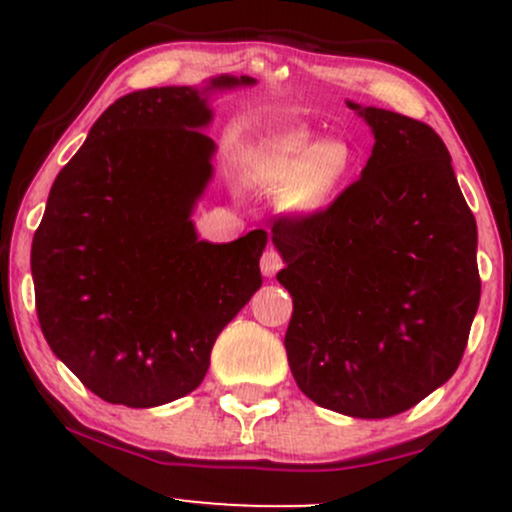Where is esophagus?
I'll list each match as a JSON object with an SVG mask.
<instances>
[{
	"mask_svg": "<svg viewBox=\"0 0 512 512\" xmlns=\"http://www.w3.org/2000/svg\"><path fill=\"white\" fill-rule=\"evenodd\" d=\"M281 267H284V260H281V255L274 248H267V250L262 252L260 269H262L264 276H274Z\"/></svg>",
	"mask_w": 512,
	"mask_h": 512,
	"instance_id": "obj_1",
	"label": "esophagus"
}]
</instances>
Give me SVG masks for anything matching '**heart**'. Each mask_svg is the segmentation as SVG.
<instances>
[{"mask_svg":"<svg viewBox=\"0 0 512 512\" xmlns=\"http://www.w3.org/2000/svg\"><path fill=\"white\" fill-rule=\"evenodd\" d=\"M351 166L354 154L346 142L313 144L305 132H286L252 154L248 180L264 192L281 195V207L289 214L310 216L330 204Z\"/></svg>","mask_w":512,"mask_h":512,"instance_id":"b5f03b06","label":"heart"}]
</instances>
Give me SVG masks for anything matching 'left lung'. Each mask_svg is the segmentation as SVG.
<instances>
[{
    "instance_id": "left-lung-1",
    "label": "left lung",
    "mask_w": 512,
    "mask_h": 512,
    "mask_svg": "<svg viewBox=\"0 0 512 512\" xmlns=\"http://www.w3.org/2000/svg\"><path fill=\"white\" fill-rule=\"evenodd\" d=\"M373 129L361 178L327 209L272 228L293 315V378L320 407L387 419L460 366L481 281L477 221L431 127L349 103Z\"/></svg>"
}]
</instances>
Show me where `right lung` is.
<instances>
[{
    "instance_id": "add662e5",
    "label": "right lung",
    "mask_w": 512,
    "mask_h": 512,
    "mask_svg": "<svg viewBox=\"0 0 512 512\" xmlns=\"http://www.w3.org/2000/svg\"><path fill=\"white\" fill-rule=\"evenodd\" d=\"M163 86L117 98L52 185L33 236L35 310L50 349L93 395L146 409L190 395L223 327L262 286V228L199 240L211 180V91Z\"/></svg>"
}]
</instances>
